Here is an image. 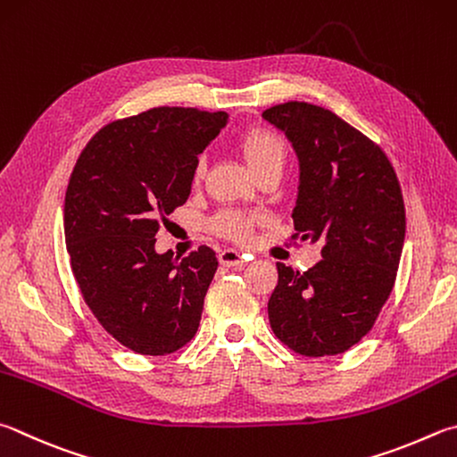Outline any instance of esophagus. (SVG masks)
<instances>
[{
  "label": "esophagus",
  "mask_w": 457,
  "mask_h": 457,
  "mask_svg": "<svg viewBox=\"0 0 457 457\" xmlns=\"http://www.w3.org/2000/svg\"><path fill=\"white\" fill-rule=\"evenodd\" d=\"M220 263L226 265V268H234V265L244 263V255L236 250H221L220 252Z\"/></svg>",
  "instance_id": "obj_1"
}]
</instances>
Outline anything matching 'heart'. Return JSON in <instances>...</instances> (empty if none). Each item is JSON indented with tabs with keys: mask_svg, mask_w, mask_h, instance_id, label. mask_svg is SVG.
<instances>
[{
	"mask_svg": "<svg viewBox=\"0 0 457 457\" xmlns=\"http://www.w3.org/2000/svg\"><path fill=\"white\" fill-rule=\"evenodd\" d=\"M239 154L244 155L247 168L252 170L257 178L260 173L268 170H284L287 160V147L278 134L270 129L255 128L245 131V134L237 139ZM204 165L202 162L195 165L194 170V181L202 178ZM257 226L255 215H247L234 210H223L218 215H213L210 221V229L220 237H226L229 242L236 244H247L252 239L253 229Z\"/></svg>",
	"mask_w": 457,
	"mask_h": 457,
	"instance_id": "obj_1",
	"label": "heart"
}]
</instances>
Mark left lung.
I'll return each mask as SVG.
<instances>
[{"mask_svg":"<svg viewBox=\"0 0 457 457\" xmlns=\"http://www.w3.org/2000/svg\"><path fill=\"white\" fill-rule=\"evenodd\" d=\"M262 115L300 157L292 237L321 244L308 271L278 263L270 326L305 358L344 353L373 328L395 284L405 236L400 181L384 149L334 112L287 102Z\"/></svg>","mask_w":457,"mask_h":457,"instance_id":"8db88e82","label":"left lung"}]
</instances>
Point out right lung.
Wrapping results in <instances>:
<instances>
[{
    "label": "right lung",
    "mask_w": 457,
    "mask_h": 457,
    "mask_svg": "<svg viewBox=\"0 0 457 457\" xmlns=\"http://www.w3.org/2000/svg\"><path fill=\"white\" fill-rule=\"evenodd\" d=\"M226 121V112L152 107L99 129L71 171L63 229L73 278L102 328L136 353L178 352L200 328L215 252L200 245L178 260L154 245Z\"/></svg>",
    "instance_id": "right-lung-1"
}]
</instances>
